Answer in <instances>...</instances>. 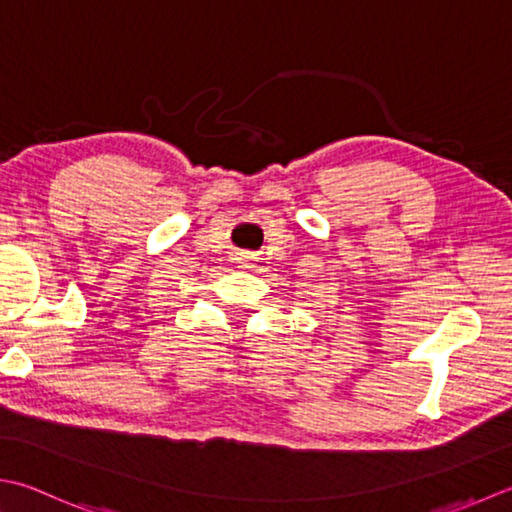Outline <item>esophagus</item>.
Here are the masks:
<instances>
[{
    "label": "esophagus",
    "mask_w": 512,
    "mask_h": 512,
    "mask_svg": "<svg viewBox=\"0 0 512 512\" xmlns=\"http://www.w3.org/2000/svg\"><path fill=\"white\" fill-rule=\"evenodd\" d=\"M239 264H242L244 268H250V264H253V262H250L248 255H242V257H239Z\"/></svg>",
    "instance_id": "34e87169"
}]
</instances>
